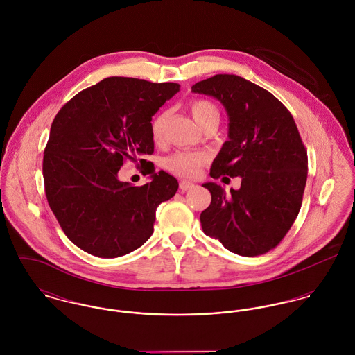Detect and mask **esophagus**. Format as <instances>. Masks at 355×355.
<instances>
[{
  "instance_id": "obj_1",
  "label": "esophagus",
  "mask_w": 355,
  "mask_h": 355,
  "mask_svg": "<svg viewBox=\"0 0 355 355\" xmlns=\"http://www.w3.org/2000/svg\"><path fill=\"white\" fill-rule=\"evenodd\" d=\"M179 187H180V190L184 193V191L193 190V189L196 187V184H194V183H191V182H187V180H182V182H180V184H179Z\"/></svg>"
}]
</instances>
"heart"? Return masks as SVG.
<instances>
[{"label": "heart", "instance_id": "1", "mask_svg": "<svg viewBox=\"0 0 355 355\" xmlns=\"http://www.w3.org/2000/svg\"><path fill=\"white\" fill-rule=\"evenodd\" d=\"M190 112L197 124L202 128L209 123H218L220 112L218 107L207 100H194L190 103ZM169 112L164 110L158 113L152 121V137L155 142H161L165 134L168 124ZM205 155L201 153L179 152L175 153L165 161V166L175 175L183 178H196L200 175L205 165Z\"/></svg>", "mask_w": 355, "mask_h": 355}]
</instances>
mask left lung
<instances>
[{"label": "left lung", "mask_w": 355, "mask_h": 355, "mask_svg": "<svg viewBox=\"0 0 355 355\" xmlns=\"http://www.w3.org/2000/svg\"><path fill=\"white\" fill-rule=\"evenodd\" d=\"M214 97L228 113V141L210 176H241V189L202 184L211 202L201 213L203 232L232 253L254 257L275 249L294 224L307 179V153L294 117L273 94L220 73L191 87ZM224 179V178H223Z\"/></svg>", "instance_id": "obj_1"}]
</instances>
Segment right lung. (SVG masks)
<instances>
[{"instance_id": "add662e5", "label": "right lung", "mask_w": 355, "mask_h": 355, "mask_svg": "<svg viewBox=\"0 0 355 355\" xmlns=\"http://www.w3.org/2000/svg\"><path fill=\"white\" fill-rule=\"evenodd\" d=\"M179 87L112 76L55 114L44 153L45 193L64 234L83 252L114 258L152 236L155 209L176 194L178 180L153 166L145 169L152 180L137 187L117 173L125 159L153 154L152 117Z\"/></svg>"}]
</instances>
